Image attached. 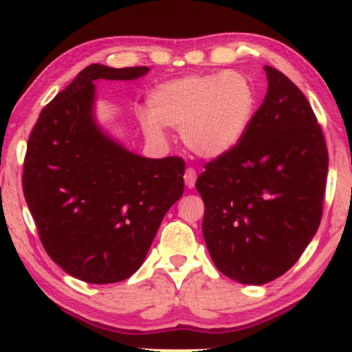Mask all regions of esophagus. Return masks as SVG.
Masks as SVG:
<instances>
[{
  "mask_svg": "<svg viewBox=\"0 0 352 352\" xmlns=\"http://www.w3.org/2000/svg\"><path fill=\"white\" fill-rule=\"evenodd\" d=\"M195 181H197V173H195V170H194V168H187L186 175H184L186 187H189V189H192V187L195 186Z\"/></svg>",
  "mask_w": 352,
  "mask_h": 352,
  "instance_id": "obj_1",
  "label": "esophagus"
}]
</instances>
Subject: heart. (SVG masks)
I'll list each match as a JSON object with an SVG mask.
<instances>
[{
    "label": "heart",
    "instance_id": "1",
    "mask_svg": "<svg viewBox=\"0 0 352 352\" xmlns=\"http://www.w3.org/2000/svg\"><path fill=\"white\" fill-rule=\"evenodd\" d=\"M147 134L160 138L162 126L181 128L184 146L201 158L232 151L252 123L256 93L239 72L187 75L158 85L147 99Z\"/></svg>",
    "mask_w": 352,
    "mask_h": 352
}]
</instances>
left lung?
I'll use <instances>...</instances> for the list:
<instances>
[{"label": "left lung", "instance_id": "obj_1", "mask_svg": "<svg viewBox=\"0 0 352 352\" xmlns=\"http://www.w3.org/2000/svg\"><path fill=\"white\" fill-rule=\"evenodd\" d=\"M267 93L237 146L205 165L195 182L201 230L214 266L263 285L295 264L320 224L329 152L300 88L264 65Z\"/></svg>", "mask_w": 352, "mask_h": 352}]
</instances>
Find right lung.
<instances>
[{
	"label": "right lung",
	"instance_id": "add662e5",
	"mask_svg": "<svg viewBox=\"0 0 352 352\" xmlns=\"http://www.w3.org/2000/svg\"><path fill=\"white\" fill-rule=\"evenodd\" d=\"M148 67L88 65L32 129L22 187L52 261L88 283H115L141 267L163 216L184 192L179 157L146 158L94 118L96 80H136Z\"/></svg>",
	"mask_w": 352,
	"mask_h": 352
}]
</instances>
